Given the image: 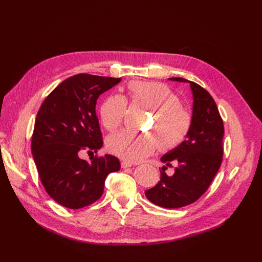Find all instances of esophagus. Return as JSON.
Segmentation results:
<instances>
[{"label":"esophagus","instance_id":"34e87169","mask_svg":"<svg viewBox=\"0 0 262 262\" xmlns=\"http://www.w3.org/2000/svg\"><path fill=\"white\" fill-rule=\"evenodd\" d=\"M132 166H134L133 162H128V161H122V162H121V167H122L123 169L130 168Z\"/></svg>","mask_w":262,"mask_h":262}]
</instances>
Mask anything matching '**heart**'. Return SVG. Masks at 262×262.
I'll return each instance as SVG.
<instances>
[{
  "label": "heart",
  "mask_w": 262,
  "mask_h": 262,
  "mask_svg": "<svg viewBox=\"0 0 262 262\" xmlns=\"http://www.w3.org/2000/svg\"><path fill=\"white\" fill-rule=\"evenodd\" d=\"M132 99L152 110L154 120L152 130L158 137L162 150H172L181 146L188 138L192 128L191 113L182 106V100L169 86L156 81L135 80L128 85ZM127 101L120 94L106 98L101 107L100 116L108 130L117 129L124 120ZM154 135H136L130 130H122L107 140L110 153L128 162H138L152 155L158 147Z\"/></svg>",
  "instance_id": "1"
}]
</instances>
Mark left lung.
<instances>
[{
	"label": "left lung",
	"instance_id": "left-lung-1",
	"mask_svg": "<svg viewBox=\"0 0 262 262\" xmlns=\"http://www.w3.org/2000/svg\"><path fill=\"white\" fill-rule=\"evenodd\" d=\"M189 82L193 95L192 128L187 140L161 157L166 163L160 171V182L145 191L148 201L164 208H181L198 201L212 183L223 159L224 125L210 93L182 77L169 78ZM178 163L176 172H164L170 163Z\"/></svg>",
	"mask_w": 262,
	"mask_h": 262
}]
</instances>
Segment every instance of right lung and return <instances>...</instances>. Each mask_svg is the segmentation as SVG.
Returning a JSON list of instances; mask_svg holds the SVG:
<instances>
[{"mask_svg": "<svg viewBox=\"0 0 262 262\" xmlns=\"http://www.w3.org/2000/svg\"><path fill=\"white\" fill-rule=\"evenodd\" d=\"M121 78L80 73L67 78L41 105L32 137V153L48 194L63 207L79 209L98 201L109 173L120 170L113 155L79 158L103 146L96 100Z\"/></svg>", "mask_w": 262, "mask_h": 262, "instance_id": "obj_1", "label": "right lung"}]
</instances>
